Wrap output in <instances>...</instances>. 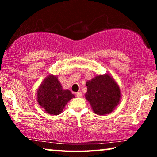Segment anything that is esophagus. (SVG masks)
I'll return each mask as SVG.
<instances>
[{"label":"esophagus","instance_id":"esophagus-1","mask_svg":"<svg viewBox=\"0 0 157 157\" xmlns=\"http://www.w3.org/2000/svg\"><path fill=\"white\" fill-rule=\"evenodd\" d=\"M76 95L77 97H81V96H82V93H81V91H78L76 94Z\"/></svg>","mask_w":157,"mask_h":157}]
</instances>
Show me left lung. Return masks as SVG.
<instances>
[{
	"label": "left lung",
	"instance_id": "obj_1",
	"mask_svg": "<svg viewBox=\"0 0 157 157\" xmlns=\"http://www.w3.org/2000/svg\"><path fill=\"white\" fill-rule=\"evenodd\" d=\"M86 98L98 115L110 113L119 104L121 93L119 86L108 74L96 76L86 82Z\"/></svg>",
	"mask_w": 157,
	"mask_h": 157
}]
</instances>
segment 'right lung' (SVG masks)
Listing matches in <instances>:
<instances>
[{
  "mask_svg": "<svg viewBox=\"0 0 157 157\" xmlns=\"http://www.w3.org/2000/svg\"><path fill=\"white\" fill-rule=\"evenodd\" d=\"M38 102L49 114L58 115L63 111L68 101L74 97L69 90H63L57 77L47 76L38 88Z\"/></svg>",
  "mask_w": 157,
  "mask_h": 157,
  "instance_id": "1",
  "label": "right lung"
}]
</instances>
